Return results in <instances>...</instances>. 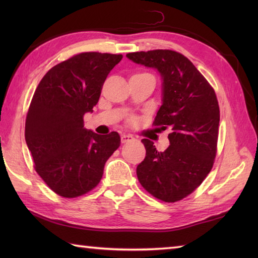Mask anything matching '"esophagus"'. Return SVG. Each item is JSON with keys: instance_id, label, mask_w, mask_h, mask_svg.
<instances>
[{"instance_id": "obj_1", "label": "esophagus", "mask_w": 258, "mask_h": 258, "mask_svg": "<svg viewBox=\"0 0 258 258\" xmlns=\"http://www.w3.org/2000/svg\"><path fill=\"white\" fill-rule=\"evenodd\" d=\"M132 141H135V139L132 135H127V134L120 135V142H122V143H127V142H132Z\"/></svg>"}]
</instances>
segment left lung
<instances>
[{
    "mask_svg": "<svg viewBox=\"0 0 258 258\" xmlns=\"http://www.w3.org/2000/svg\"><path fill=\"white\" fill-rule=\"evenodd\" d=\"M126 57L160 73L162 105L153 124L172 130L164 152H158L152 141L142 140L146 156L136 168L138 178L156 199L180 201L199 187L213 167L220 125L216 94L183 54L154 50L128 53Z\"/></svg>",
    "mask_w": 258,
    "mask_h": 258,
    "instance_id": "obj_1",
    "label": "left lung"
}]
</instances>
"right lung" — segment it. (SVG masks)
<instances>
[{"mask_svg": "<svg viewBox=\"0 0 258 258\" xmlns=\"http://www.w3.org/2000/svg\"><path fill=\"white\" fill-rule=\"evenodd\" d=\"M122 54L86 52L44 75L25 120V141L35 171L53 191L68 199L86 194L100 183L104 165L118 149V133L98 135L84 127L108 73Z\"/></svg>", "mask_w": 258, "mask_h": 258, "instance_id": "1", "label": "right lung"}]
</instances>
